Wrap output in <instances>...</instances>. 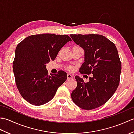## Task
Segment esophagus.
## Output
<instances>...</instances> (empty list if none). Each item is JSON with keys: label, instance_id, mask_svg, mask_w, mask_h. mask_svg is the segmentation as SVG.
I'll return each instance as SVG.
<instances>
[{"label": "esophagus", "instance_id": "34e87169", "mask_svg": "<svg viewBox=\"0 0 134 134\" xmlns=\"http://www.w3.org/2000/svg\"><path fill=\"white\" fill-rule=\"evenodd\" d=\"M73 78V76L70 74H67V79H72Z\"/></svg>", "mask_w": 134, "mask_h": 134}]
</instances>
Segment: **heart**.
I'll use <instances>...</instances> for the list:
<instances>
[{"label": "heart", "mask_w": 134, "mask_h": 134, "mask_svg": "<svg viewBox=\"0 0 134 134\" xmlns=\"http://www.w3.org/2000/svg\"><path fill=\"white\" fill-rule=\"evenodd\" d=\"M69 70H72V68L71 67H70V68H69Z\"/></svg>", "instance_id": "obj_1"}]
</instances>
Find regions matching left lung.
Masks as SVG:
<instances>
[{
  "instance_id": "8db88e82",
  "label": "left lung",
  "mask_w": 134,
  "mask_h": 134,
  "mask_svg": "<svg viewBox=\"0 0 134 134\" xmlns=\"http://www.w3.org/2000/svg\"><path fill=\"white\" fill-rule=\"evenodd\" d=\"M85 51V62L79 69L89 75V82L78 76L77 86L71 93L73 102L85 110L95 109L112 97L120 83L121 63L115 44L100 35H70Z\"/></svg>"
}]
</instances>
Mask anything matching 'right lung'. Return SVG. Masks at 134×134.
Here are the masks:
<instances>
[{
  "label": "right lung",
  "mask_w": 134,
  "mask_h": 134,
  "mask_svg": "<svg viewBox=\"0 0 134 134\" xmlns=\"http://www.w3.org/2000/svg\"><path fill=\"white\" fill-rule=\"evenodd\" d=\"M69 41L71 39L68 35L45 33L27 37L17 45L13 71L17 89L27 102L36 106L47 103L66 81L63 71L48 75L46 63Z\"/></svg>",
  "instance_id": "add662e5"
}]
</instances>
